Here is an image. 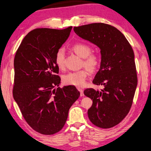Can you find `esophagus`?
I'll return each mask as SVG.
<instances>
[{
	"label": "esophagus",
	"instance_id": "34e87169",
	"mask_svg": "<svg viewBox=\"0 0 151 151\" xmlns=\"http://www.w3.org/2000/svg\"><path fill=\"white\" fill-rule=\"evenodd\" d=\"M78 90L80 91V96L81 97H83V96H84V92H83V90L81 88H79V87H78Z\"/></svg>",
	"mask_w": 151,
	"mask_h": 151
}]
</instances>
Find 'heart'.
Returning <instances> with one entry per match:
<instances>
[{"instance_id":"b5f03b06","label":"heart","mask_w":151,"mask_h":151,"mask_svg":"<svg viewBox=\"0 0 151 151\" xmlns=\"http://www.w3.org/2000/svg\"><path fill=\"white\" fill-rule=\"evenodd\" d=\"M71 50L80 58L83 59V65L88 69L89 71L95 72L99 65V57L95 54H91V47L84 43H76L71 47ZM55 63L59 69H63L65 66V50H58L55 56ZM88 71L87 69L69 72L65 74L63 78V81L65 84L73 85L76 86H82L84 85Z\"/></svg>"}]
</instances>
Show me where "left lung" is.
Listing matches in <instances>:
<instances>
[{
  "label": "left lung",
  "instance_id": "8db88e82",
  "mask_svg": "<svg viewBox=\"0 0 151 151\" xmlns=\"http://www.w3.org/2000/svg\"><path fill=\"white\" fill-rule=\"evenodd\" d=\"M73 30L99 47L101 54L100 68L93 83L104 88L84 91L93 100L88 119L100 128L113 127L123 121L132 105L137 84L134 51L124 35L111 25L93 23Z\"/></svg>",
  "mask_w": 151,
  "mask_h": 151
}]
</instances>
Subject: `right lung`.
I'll use <instances>...</instances> for the list:
<instances>
[{"label":"right lung","instance_id":"obj_1","mask_svg":"<svg viewBox=\"0 0 151 151\" xmlns=\"http://www.w3.org/2000/svg\"><path fill=\"white\" fill-rule=\"evenodd\" d=\"M71 29L32 30L15 56L14 98L26 121L41 134H54L62 129L69 108L80 95L72 85L54 88L60 84L56 54Z\"/></svg>","mask_w":151,"mask_h":151}]
</instances>
